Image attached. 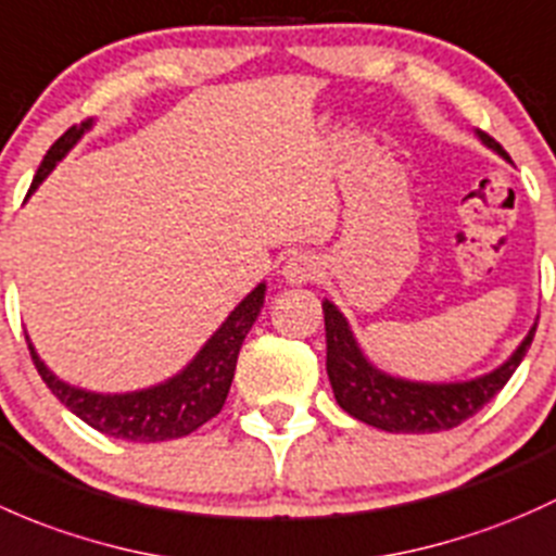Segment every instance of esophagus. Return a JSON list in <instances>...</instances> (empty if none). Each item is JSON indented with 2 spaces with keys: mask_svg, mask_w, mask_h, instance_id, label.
<instances>
[{
  "mask_svg": "<svg viewBox=\"0 0 556 556\" xmlns=\"http://www.w3.org/2000/svg\"><path fill=\"white\" fill-rule=\"evenodd\" d=\"M320 276V265L316 262V256L311 254H294L289 262L283 265V278L289 283H311Z\"/></svg>",
  "mask_w": 556,
  "mask_h": 556,
  "instance_id": "esophagus-1",
  "label": "esophagus"
}]
</instances>
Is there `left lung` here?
<instances>
[{
  "label": "left lung",
  "instance_id": "8db88e82",
  "mask_svg": "<svg viewBox=\"0 0 556 556\" xmlns=\"http://www.w3.org/2000/svg\"><path fill=\"white\" fill-rule=\"evenodd\" d=\"M479 139L508 160L506 150L495 139L479 130ZM326 324V371H329L334 399L348 415L375 426L388 433H437L457 428L468 417L477 415L490 399L503 391L517 366L522 364L530 342L535 337V326L525 337L511 358L501 369L477 377L471 382H450V386H428V382H409L399 377H388L377 371L364 358L353 340L348 320L342 313L324 300Z\"/></svg>",
  "mask_w": 556,
  "mask_h": 556
}]
</instances>
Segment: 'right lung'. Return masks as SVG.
<instances>
[{"mask_svg": "<svg viewBox=\"0 0 556 556\" xmlns=\"http://www.w3.org/2000/svg\"><path fill=\"white\" fill-rule=\"evenodd\" d=\"M90 128L88 123L72 125L48 154H45L42 165H39L37 176L31 181V194L42 185L45 176L55 168L64 154L77 144L79 136ZM265 302V283L256 286L249 296L230 313V318L216 329V334L205 342L203 351L194 356V362L187 366L181 375L174 380L163 382V386L147 388L139 393H119V396H101V393L79 391V388L61 382L53 371L48 369L39 356L34 353L31 342H28V353L37 366L39 377L45 386L53 391V396L61 404L68 406L79 420L88 422L96 431L106 433L114 439H128V442H168V439L190 437L198 431L203 422L216 417L225 406L227 393H230L232 377H236V364L240 345H243L245 334L254 326L260 307Z\"/></svg>", "mask_w": 556, "mask_h": 556, "instance_id": "right-lung-1", "label": "right lung"}]
</instances>
